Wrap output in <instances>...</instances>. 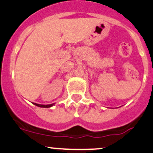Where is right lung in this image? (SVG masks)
<instances>
[{"label":"right lung","instance_id":"add662e5","mask_svg":"<svg viewBox=\"0 0 153 153\" xmlns=\"http://www.w3.org/2000/svg\"><path fill=\"white\" fill-rule=\"evenodd\" d=\"M34 105L36 106H39V107H42V108H50L51 106H54L55 103H52V104H47V105H44V104H39V103H33Z\"/></svg>","mask_w":153,"mask_h":153}]
</instances>
